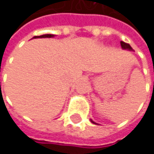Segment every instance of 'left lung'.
Segmentation results:
<instances>
[{"label": "left lung", "instance_id": "left-lung-1", "mask_svg": "<svg viewBox=\"0 0 154 154\" xmlns=\"http://www.w3.org/2000/svg\"><path fill=\"white\" fill-rule=\"evenodd\" d=\"M121 46H122V48H123L124 50L132 51V48H131V47H130V45H129V44H128V43H125V42H123V41H121ZM91 122H92L93 124H96L95 122H93L92 120H91Z\"/></svg>", "mask_w": 154, "mask_h": 154}]
</instances>
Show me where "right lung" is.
Returning a JSON list of instances; mask_svg holds the SVG:
<instances>
[{"mask_svg": "<svg viewBox=\"0 0 154 154\" xmlns=\"http://www.w3.org/2000/svg\"><path fill=\"white\" fill-rule=\"evenodd\" d=\"M54 34H44V35H40V36H34L33 38H51V37H54Z\"/></svg>", "mask_w": 154, "mask_h": 154, "instance_id": "obj_1", "label": "right lung"}]
</instances>
